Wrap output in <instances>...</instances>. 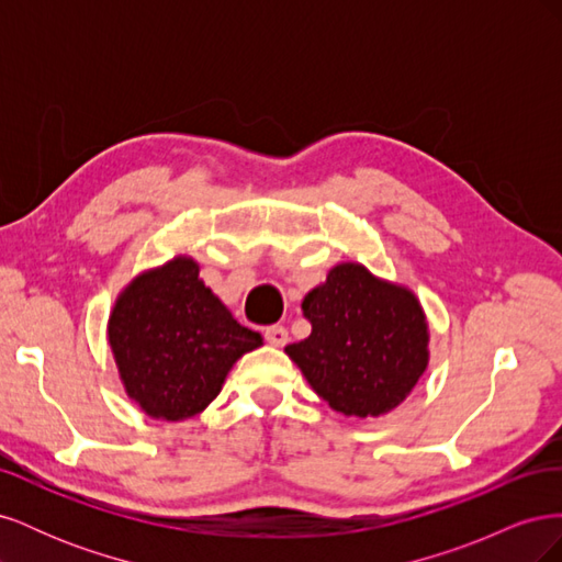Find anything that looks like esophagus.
<instances>
[{
  "mask_svg": "<svg viewBox=\"0 0 562 562\" xmlns=\"http://www.w3.org/2000/svg\"><path fill=\"white\" fill-rule=\"evenodd\" d=\"M265 339L269 345L283 347L288 342V330L283 326H269V328H265Z\"/></svg>",
  "mask_w": 562,
  "mask_h": 562,
  "instance_id": "34e87169",
  "label": "esophagus"
}]
</instances>
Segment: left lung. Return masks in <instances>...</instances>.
<instances>
[{"instance_id":"8db88e82","label":"left lung","mask_w":562,"mask_h":562,"mask_svg":"<svg viewBox=\"0 0 562 562\" xmlns=\"http://www.w3.org/2000/svg\"><path fill=\"white\" fill-rule=\"evenodd\" d=\"M312 335L288 345L316 394L347 417H378L411 394L429 361L427 318L407 288L356 262L304 297Z\"/></svg>"}]
</instances>
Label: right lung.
Returning a JSON list of instances; mask_svg holds the SVG:
<instances>
[{"label": "right lung", "instance_id": "add662e5", "mask_svg": "<svg viewBox=\"0 0 562 562\" xmlns=\"http://www.w3.org/2000/svg\"><path fill=\"white\" fill-rule=\"evenodd\" d=\"M108 339L126 394L166 422L206 411L236 359L262 345L203 285L192 258L133 279L110 314Z\"/></svg>", "mask_w": 562, "mask_h": 562}]
</instances>
